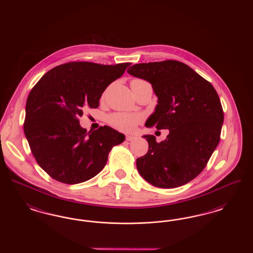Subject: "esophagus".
<instances>
[{
	"mask_svg": "<svg viewBox=\"0 0 253 253\" xmlns=\"http://www.w3.org/2000/svg\"><path fill=\"white\" fill-rule=\"evenodd\" d=\"M133 139H135L134 135H126V140L127 141H132Z\"/></svg>",
	"mask_w": 253,
	"mask_h": 253,
	"instance_id": "esophagus-1",
	"label": "esophagus"
}]
</instances>
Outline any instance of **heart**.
Here are the masks:
<instances>
[{"instance_id":"heart-1","label":"heart","mask_w":253,"mask_h":253,"mask_svg":"<svg viewBox=\"0 0 253 253\" xmlns=\"http://www.w3.org/2000/svg\"><path fill=\"white\" fill-rule=\"evenodd\" d=\"M143 80L134 79L131 83H142ZM142 116L139 114H127V113H115L107 118V122L114 128L122 132H132L135 127L142 121Z\"/></svg>"}]
</instances>
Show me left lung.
<instances>
[{
  "mask_svg": "<svg viewBox=\"0 0 253 253\" xmlns=\"http://www.w3.org/2000/svg\"><path fill=\"white\" fill-rule=\"evenodd\" d=\"M127 72L148 81L158 97L147 127L168 129L166 140L149 143L136 159L145 180L159 188H176L193 180L203 169L220 141L224 112L214 87L178 60L137 63Z\"/></svg>",
  "mask_w": 253,
  "mask_h": 253,
  "instance_id": "8db88e82",
  "label": "left lung"
}]
</instances>
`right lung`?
Segmentation results:
<instances>
[{"instance_id": "obj_1", "label": "right lung", "mask_w": 253, "mask_h": 253, "mask_svg": "<svg viewBox=\"0 0 253 253\" xmlns=\"http://www.w3.org/2000/svg\"><path fill=\"white\" fill-rule=\"evenodd\" d=\"M130 62L104 65L71 61L44 74L30 91L24 134L37 163L53 179L78 184L96 175L112 148L125 136L109 126L87 132L80 125L85 108L96 109L110 84Z\"/></svg>"}]
</instances>
